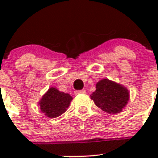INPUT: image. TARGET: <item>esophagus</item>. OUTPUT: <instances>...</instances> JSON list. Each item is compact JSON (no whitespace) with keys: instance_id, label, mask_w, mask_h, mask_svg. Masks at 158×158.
<instances>
[{"instance_id":"esophagus-1","label":"esophagus","mask_w":158,"mask_h":158,"mask_svg":"<svg viewBox=\"0 0 158 158\" xmlns=\"http://www.w3.org/2000/svg\"><path fill=\"white\" fill-rule=\"evenodd\" d=\"M85 92H85V89H82V90L75 91V94H76V95H78V94H85Z\"/></svg>"}]
</instances>
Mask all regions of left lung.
I'll return each instance as SVG.
<instances>
[{
    "instance_id": "8db88e82",
    "label": "left lung",
    "mask_w": 158,
    "mask_h": 158,
    "mask_svg": "<svg viewBox=\"0 0 158 158\" xmlns=\"http://www.w3.org/2000/svg\"><path fill=\"white\" fill-rule=\"evenodd\" d=\"M95 104L109 114L122 111L128 103V89L116 82L103 79L96 84V90L90 95Z\"/></svg>"
}]
</instances>
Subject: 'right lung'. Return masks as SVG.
I'll return each instance as SVG.
<instances>
[{
  "mask_svg": "<svg viewBox=\"0 0 158 158\" xmlns=\"http://www.w3.org/2000/svg\"><path fill=\"white\" fill-rule=\"evenodd\" d=\"M73 97L69 94L61 92L56 88H50L40 102L41 111L47 117L53 118L61 115L69 107Z\"/></svg>",
  "mask_w": 158,
  "mask_h": 158,
  "instance_id": "right-lung-1",
  "label": "right lung"
}]
</instances>
